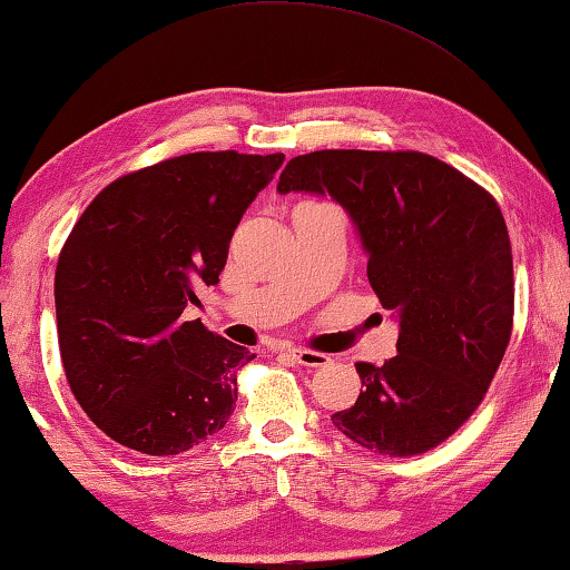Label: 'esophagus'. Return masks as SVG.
Here are the masks:
<instances>
[{
	"mask_svg": "<svg viewBox=\"0 0 570 570\" xmlns=\"http://www.w3.org/2000/svg\"><path fill=\"white\" fill-rule=\"evenodd\" d=\"M286 354L292 356L294 362H298L302 366H312V370H316V366H326L330 364V356L322 354V352H312V350H286Z\"/></svg>",
	"mask_w": 570,
	"mask_h": 570,
	"instance_id": "1",
	"label": "esophagus"
}]
</instances>
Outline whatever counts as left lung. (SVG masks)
<instances>
[{"mask_svg": "<svg viewBox=\"0 0 570 570\" xmlns=\"http://www.w3.org/2000/svg\"><path fill=\"white\" fill-rule=\"evenodd\" d=\"M276 190L346 210L366 278L400 326L392 360L356 362L362 392L334 428L390 458L440 445L485 397L513 330V254L493 196L414 150L306 153Z\"/></svg>", "mask_w": 570, "mask_h": 570, "instance_id": "8db88e82", "label": "left lung"}]
</instances>
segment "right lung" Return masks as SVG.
Returning <instances> with one entry per match:
<instances>
[{
	"label": "right lung",
	"mask_w": 570,
	"mask_h": 570,
	"mask_svg": "<svg viewBox=\"0 0 570 570\" xmlns=\"http://www.w3.org/2000/svg\"><path fill=\"white\" fill-rule=\"evenodd\" d=\"M284 153H188L122 176L85 208L57 262L55 308L70 390L105 435L180 455L234 414L246 346L186 322L216 286L230 236Z\"/></svg>",
	"instance_id": "right-lung-1"
}]
</instances>
